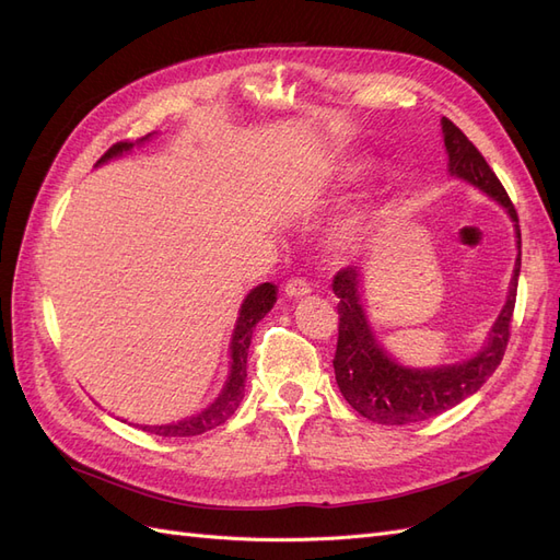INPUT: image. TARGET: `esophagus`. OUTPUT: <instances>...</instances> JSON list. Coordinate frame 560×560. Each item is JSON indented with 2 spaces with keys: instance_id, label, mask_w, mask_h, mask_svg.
I'll return each instance as SVG.
<instances>
[{
  "instance_id": "34e87169",
  "label": "esophagus",
  "mask_w": 560,
  "mask_h": 560,
  "mask_svg": "<svg viewBox=\"0 0 560 560\" xmlns=\"http://www.w3.org/2000/svg\"><path fill=\"white\" fill-rule=\"evenodd\" d=\"M284 294L292 296V299L306 296V294H311V284L303 278H290L284 282Z\"/></svg>"
}]
</instances>
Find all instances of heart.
<instances>
[{
    "label": "heart",
    "instance_id": "b5f03b06",
    "mask_svg": "<svg viewBox=\"0 0 560 560\" xmlns=\"http://www.w3.org/2000/svg\"><path fill=\"white\" fill-rule=\"evenodd\" d=\"M348 177H354V171H350V173H348ZM360 222H362V214H354V217L350 219L348 229H358V226H360Z\"/></svg>",
    "mask_w": 560,
    "mask_h": 560
}]
</instances>
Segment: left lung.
<instances>
[{"label":"left lung","instance_id":"1","mask_svg":"<svg viewBox=\"0 0 560 560\" xmlns=\"http://www.w3.org/2000/svg\"><path fill=\"white\" fill-rule=\"evenodd\" d=\"M444 144L448 151V171L453 177L477 186L486 196L498 200L512 217L516 229L518 257L510 282V296L500 311L486 346L474 358L432 369L401 366L383 350L371 329L362 296L358 266L341 268L334 276V294L338 296V343L334 354L336 383L346 401L360 416L381 425H406V422L428 420L453 409L493 376L500 366L506 343H510L512 315L516 303V287L521 273V229L514 202L504 186L490 171V165L474 147L467 135L448 118H442Z\"/></svg>","mask_w":560,"mask_h":560}]
</instances>
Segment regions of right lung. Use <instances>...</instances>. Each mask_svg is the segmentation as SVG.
Instances as JSON below:
<instances>
[{"label":"right lung","instance_id":"right-lung-1","mask_svg":"<svg viewBox=\"0 0 560 560\" xmlns=\"http://www.w3.org/2000/svg\"><path fill=\"white\" fill-rule=\"evenodd\" d=\"M151 135L147 138H140L138 142H147ZM135 142H116L112 144L105 156L97 161L100 163H107L109 159H116L126 154V151L132 149ZM276 284L264 282L259 287H254V290L247 294V299L243 301L238 319H235V329H233V338H231V374L229 381L222 389V395H219L208 409H202L200 413L191 416V418H184L179 422H171V425H140L144 432L151 434H159V436H196L208 432L217 425H222L226 422L235 409H238L243 397H245V378H247V350L252 343V329L257 327V322L273 308L276 303Z\"/></svg>","mask_w":560,"mask_h":560}]
</instances>
